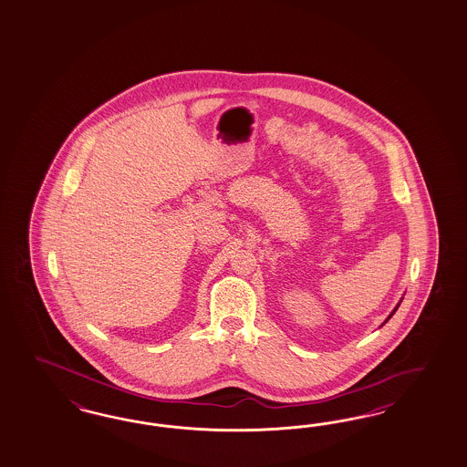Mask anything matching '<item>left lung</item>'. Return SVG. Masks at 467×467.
<instances>
[{
    "label": "left lung",
    "mask_w": 467,
    "mask_h": 467,
    "mask_svg": "<svg viewBox=\"0 0 467 467\" xmlns=\"http://www.w3.org/2000/svg\"><path fill=\"white\" fill-rule=\"evenodd\" d=\"M397 308H399V306H397ZM397 308H395V310H397ZM395 310H393V312H391V316H393V314H395ZM391 316H389V317H391ZM389 317H388V319H389ZM388 319H386V321H388Z\"/></svg>",
    "instance_id": "left-lung-1"
}]
</instances>
